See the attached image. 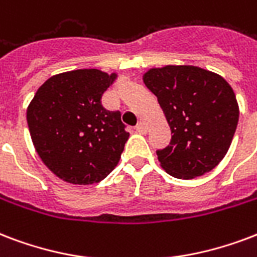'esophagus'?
I'll use <instances>...</instances> for the list:
<instances>
[{"label":"esophagus","mask_w":257,"mask_h":257,"mask_svg":"<svg viewBox=\"0 0 257 257\" xmlns=\"http://www.w3.org/2000/svg\"><path fill=\"white\" fill-rule=\"evenodd\" d=\"M147 125H146V122H143V121H139V124L136 125V131L139 133H143V135H144V133H147Z\"/></svg>","instance_id":"1"}]
</instances>
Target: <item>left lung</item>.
<instances>
[{"label":"left lung","mask_w":257,"mask_h":257,"mask_svg":"<svg viewBox=\"0 0 257 257\" xmlns=\"http://www.w3.org/2000/svg\"><path fill=\"white\" fill-rule=\"evenodd\" d=\"M143 81L158 97L171 129V142L156 151L174 178L193 179L224 159L238 122V105L228 82L195 66L151 68Z\"/></svg>","instance_id":"left-lung-1"}]
</instances>
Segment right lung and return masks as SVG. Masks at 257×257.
I'll return each mask as SVG.
<instances>
[{
    "label": "right lung",
    "mask_w": 257,
    "mask_h": 257,
    "mask_svg": "<svg viewBox=\"0 0 257 257\" xmlns=\"http://www.w3.org/2000/svg\"><path fill=\"white\" fill-rule=\"evenodd\" d=\"M117 74L95 68L51 76L27 109L33 146L55 175L72 185L105 179L118 163L129 133L120 111H109L101 98Z\"/></svg>",
    "instance_id": "1"
}]
</instances>
